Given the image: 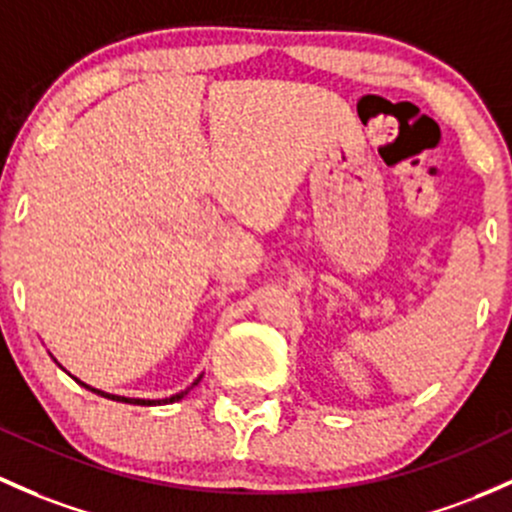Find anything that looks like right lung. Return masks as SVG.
<instances>
[{
  "instance_id": "obj_1",
  "label": "right lung",
  "mask_w": 512,
  "mask_h": 512,
  "mask_svg": "<svg viewBox=\"0 0 512 512\" xmlns=\"http://www.w3.org/2000/svg\"><path fill=\"white\" fill-rule=\"evenodd\" d=\"M56 360V358H53ZM58 363V360H56ZM61 365V363H58ZM201 378L203 375H198L196 380H193L191 385L186 387V390H181V392H176V395H171V397H164V400H139V397H122V395H110V392H102V390H98V387H90V385H85L83 380H78V378H73L75 383L78 385H83L85 390H90V392H95V395H100V397H107V400H115V402H127V405H142V407H154V405H171V402H179V400H184V397L188 395V392L193 390V387H196L198 383H201Z\"/></svg>"
}]
</instances>
